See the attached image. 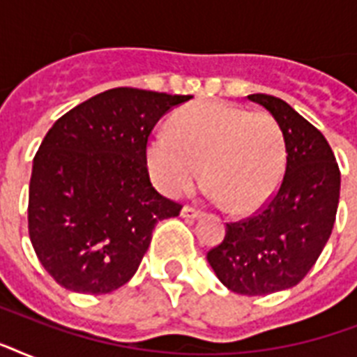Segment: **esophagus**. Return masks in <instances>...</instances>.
I'll return each mask as SVG.
<instances>
[{
	"mask_svg": "<svg viewBox=\"0 0 357 357\" xmlns=\"http://www.w3.org/2000/svg\"><path fill=\"white\" fill-rule=\"evenodd\" d=\"M181 217L198 218L200 217V209H196V207H192V206H183V209H181Z\"/></svg>",
	"mask_w": 357,
	"mask_h": 357,
	"instance_id": "esophagus-1",
	"label": "esophagus"
}]
</instances>
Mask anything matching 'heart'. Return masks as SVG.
Wrapping results in <instances>:
<instances>
[{
	"mask_svg": "<svg viewBox=\"0 0 357 357\" xmlns=\"http://www.w3.org/2000/svg\"><path fill=\"white\" fill-rule=\"evenodd\" d=\"M146 167L162 195H183L204 172L218 202L250 213L276 190L285 142L272 114L204 100L174 114L168 133L151 135Z\"/></svg>",
	"mask_w": 357,
	"mask_h": 357,
	"instance_id": "b5f03b06",
	"label": "heart"
}]
</instances>
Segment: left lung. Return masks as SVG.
I'll return each instance as SVG.
<instances>
[{"instance_id": "obj_1", "label": "left lung", "mask_w": 357, "mask_h": 357, "mask_svg": "<svg viewBox=\"0 0 357 357\" xmlns=\"http://www.w3.org/2000/svg\"><path fill=\"white\" fill-rule=\"evenodd\" d=\"M274 116L285 142V172L274 195L248 218L226 224L207 252L218 280L234 293L263 296L302 282L332 235L341 172L324 135L287 102L250 94Z\"/></svg>"}]
</instances>
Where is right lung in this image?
Wrapping results in <instances>:
<instances>
[{
  "mask_svg": "<svg viewBox=\"0 0 357 357\" xmlns=\"http://www.w3.org/2000/svg\"><path fill=\"white\" fill-rule=\"evenodd\" d=\"M192 96L119 86L63 114L33 159L29 238L68 291L105 294L128 283L151 231L181 204L159 195L146 167L151 129Z\"/></svg>",
  "mask_w": 357,
  "mask_h": 357,
  "instance_id": "right-lung-1",
  "label": "right lung"
}]
</instances>
